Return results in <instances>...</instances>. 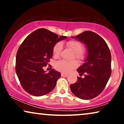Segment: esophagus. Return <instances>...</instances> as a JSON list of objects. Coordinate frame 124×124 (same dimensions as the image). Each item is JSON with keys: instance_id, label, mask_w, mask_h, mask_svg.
Here are the masks:
<instances>
[{"instance_id": "obj_1", "label": "esophagus", "mask_w": 124, "mask_h": 124, "mask_svg": "<svg viewBox=\"0 0 124 124\" xmlns=\"http://www.w3.org/2000/svg\"><path fill=\"white\" fill-rule=\"evenodd\" d=\"M61 76H62V77H67L68 76V74H65V73H62L61 74Z\"/></svg>"}]
</instances>
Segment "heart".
<instances>
[{"instance_id": "obj_1", "label": "heart", "mask_w": 124, "mask_h": 124, "mask_svg": "<svg viewBox=\"0 0 124 124\" xmlns=\"http://www.w3.org/2000/svg\"><path fill=\"white\" fill-rule=\"evenodd\" d=\"M67 46L74 52V56L78 60H82L84 57V54L82 52L84 48L82 44L76 40H69L67 43ZM62 48V44L57 42L53 47V55L54 57H58L60 56ZM78 65L77 61H66L62 60L58 61L55 64V68L57 70L64 73H68L73 69L76 68Z\"/></svg>"}]
</instances>
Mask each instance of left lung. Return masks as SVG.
<instances>
[{
	"label": "left lung",
	"mask_w": 124,
	"mask_h": 124,
	"mask_svg": "<svg viewBox=\"0 0 124 124\" xmlns=\"http://www.w3.org/2000/svg\"><path fill=\"white\" fill-rule=\"evenodd\" d=\"M86 46L87 56L82 65L77 69L79 75L70 88L74 95L84 100L99 95L106 87L111 74V55L105 40L97 34L85 31L72 37Z\"/></svg>",
	"instance_id": "1"
}]
</instances>
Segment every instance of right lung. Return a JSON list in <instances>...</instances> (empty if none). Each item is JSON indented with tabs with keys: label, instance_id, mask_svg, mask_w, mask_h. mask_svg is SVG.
Instances as JSON below:
<instances>
[{
	"label": "right lung",
	"instance_id": "obj_1",
	"mask_svg": "<svg viewBox=\"0 0 124 124\" xmlns=\"http://www.w3.org/2000/svg\"><path fill=\"white\" fill-rule=\"evenodd\" d=\"M46 29H38L25 39L16 58V72L23 89L29 94L40 96L51 92L61 77L52 69L48 73L43 70L53 55L57 42L66 39Z\"/></svg>",
	"mask_w": 124,
	"mask_h": 124
}]
</instances>
